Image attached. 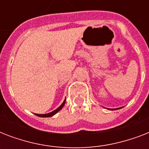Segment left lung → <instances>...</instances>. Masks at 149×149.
<instances>
[{
	"instance_id": "left-lung-1",
	"label": "left lung",
	"mask_w": 149,
	"mask_h": 149,
	"mask_svg": "<svg viewBox=\"0 0 149 149\" xmlns=\"http://www.w3.org/2000/svg\"><path fill=\"white\" fill-rule=\"evenodd\" d=\"M113 110H115V109H113Z\"/></svg>"
}]
</instances>
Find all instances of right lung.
Instances as JSON below:
<instances>
[{
    "label": "right lung",
    "mask_w": 149,
    "mask_h": 149,
    "mask_svg": "<svg viewBox=\"0 0 149 149\" xmlns=\"http://www.w3.org/2000/svg\"><path fill=\"white\" fill-rule=\"evenodd\" d=\"M65 100L63 101V104H61L60 106L58 107V108L56 109V110H55V111H52V112H50V113H45V114H38V113H36V115L38 116V117H41V118H49V117L53 116L54 114H56V113H58V111H60L61 109L63 108V106H64V104H65Z\"/></svg>",
    "instance_id": "1"
}]
</instances>
